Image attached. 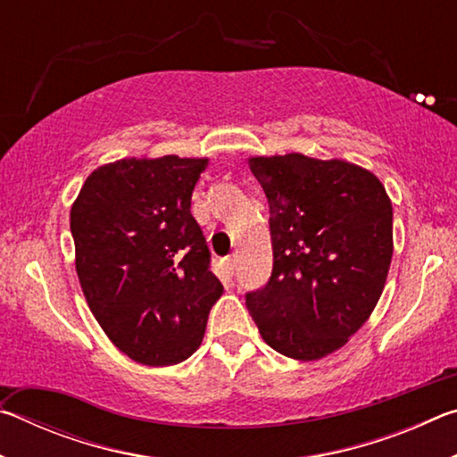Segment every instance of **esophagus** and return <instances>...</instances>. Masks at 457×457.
<instances>
[{"label": "esophagus", "mask_w": 457, "mask_h": 457, "mask_svg": "<svg viewBox=\"0 0 457 457\" xmlns=\"http://www.w3.org/2000/svg\"><path fill=\"white\" fill-rule=\"evenodd\" d=\"M234 270H236V260L234 258H223L221 260V274L229 278L234 276Z\"/></svg>", "instance_id": "obj_1"}]
</instances>
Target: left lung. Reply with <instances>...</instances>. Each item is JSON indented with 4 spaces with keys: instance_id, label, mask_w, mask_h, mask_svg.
<instances>
[{
    "instance_id": "obj_1",
    "label": "left lung",
    "mask_w": 457,
    "mask_h": 457,
    "mask_svg": "<svg viewBox=\"0 0 457 457\" xmlns=\"http://www.w3.org/2000/svg\"><path fill=\"white\" fill-rule=\"evenodd\" d=\"M270 205L274 268L245 294L262 338L284 357L316 361L346 345L377 306L393 256L383 183L346 161L300 153L252 157Z\"/></svg>"
}]
</instances>
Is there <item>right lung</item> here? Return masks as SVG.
Segmentation results:
<instances>
[{"label": "right lung", "instance_id": "right-lung-1", "mask_svg": "<svg viewBox=\"0 0 457 457\" xmlns=\"http://www.w3.org/2000/svg\"><path fill=\"white\" fill-rule=\"evenodd\" d=\"M207 159H120L88 175L71 212L76 274L106 337L137 362L199 349L223 286L191 215Z\"/></svg>", "mask_w": 457, "mask_h": 457}]
</instances>
